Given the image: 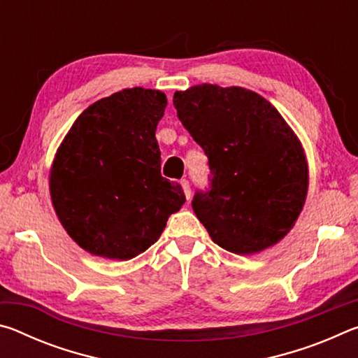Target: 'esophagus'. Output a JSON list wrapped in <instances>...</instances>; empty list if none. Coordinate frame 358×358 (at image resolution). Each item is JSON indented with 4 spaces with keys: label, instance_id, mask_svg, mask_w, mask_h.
<instances>
[{
    "label": "esophagus",
    "instance_id": "34e87169",
    "mask_svg": "<svg viewBox=\"0 0 358 358\" xmlns=\"http://www.w3.org/2000/svg\"><path fill=\"white\" fill-rule=\"evenodd\" d=\"M180 185H181V187H183V192H185L186 199H187V201H189V199H191V187H189V181H187V180H181V181H180Z\"/></svg>",
    "mask_w": 358,
    "mask_h": 358
}]
</instances>
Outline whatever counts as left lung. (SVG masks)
<instances>
[{
	"instance_id": "left-lung-1",
	"label": "left lung",
	"mask_w": 358,
	"mask_h": 358,
	"mask_svg": "<svg viewBox=\"0 0 358 358\" xmlns=\"http://www.w3.org/2000/svg\"><path fill=\"white\" fill-rule=\"evenodd\" d=\"M185 128L208 156V192L192 208L216 245L250 256L292 230L305 205V150L281 113L241 87L202 83L175 92Z\"/></svg>"
}]
</instances>
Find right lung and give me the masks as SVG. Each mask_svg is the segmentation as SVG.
Returning <instances> with one entry per match:
<instances>
[{"label":"right lung","instance_id":"add662e5","mask_svg":"<svg viewBox=\"0 0 358 358\" xmlns=\"http://www.w3.org/2000/svg\"><path fill=\"white\" fill-rule=\"evenodd\" d=\"M166 94L126 88L78 115L53 157L48 189L59 222L93 256L129 260L147 251L186 197L161 177L156 126Z\"/></svg>","mask_w":358,"mask_h":358}]
</instances>
